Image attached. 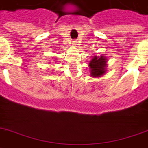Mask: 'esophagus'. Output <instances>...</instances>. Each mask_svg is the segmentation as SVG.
<instances>
[{
    "mask_svg": "<svg viewBox=\"0 0 148 148\" xmlns=\"http://www.w3.org/2000/svg\"><path fill=\"white\" fill-rule=\"evenodd\" d=\"M72 44H73V45H74V46H77V42L74 41V42H73V43H72Z\"/></svg>",
    "mask_w": 148,
    "mask_h": 148,
    "instance_id": "obj_1",
    "label": "esophagus"
}]
</instances>
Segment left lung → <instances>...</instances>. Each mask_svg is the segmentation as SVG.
<instances>
[{
    "label": "left lung",
    "mask_w": 148,
    "mask_h": 148,
    "mask_svg": "<svg viewBox=\"0 0 148 148\" xmlns=\"http://www.w3.org/2000/svg\"><path fill=\"white\" fill-rule=\"evenodd\" d=\"M106 57L95 56L89 63L90 69V75L91 77H99L103 76L106 72Z\"/></svg>",
    "instance_id": "obj_1"
}]
</instances>
